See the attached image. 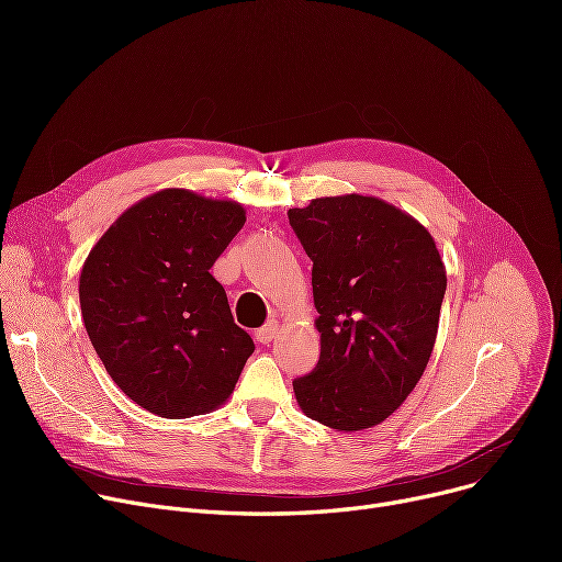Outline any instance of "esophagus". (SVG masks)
Returning a JSON list of instances; mask_svg holds the SVG:
<instances>
[{
	"label": "esophagus",
	"instance_id": "obj_1",
	"mask_svg": "<svg viewBox=\"0 0 562 562\" xmlns=\"http://www.w3.org/2000/svg\"><path fill=\"white\" fill-rule=\"evenodd\" d=\"M278 333H280V321L278 318L266 321L263 326L257 330V341L259 344H271L278 337Z\"/></svg>",
	"mask_w": 562,
	"mask_h": 562
}]
</instances>
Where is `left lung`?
Instances as JSON below:
<instances>
[{"label": "left lung", "instance_id": "8db88e82", "mask_svg": "<svg viewBox=\"0 0 562 562\" xmlns=\"http://www.w3.org/2000/svg\"><path fill=\"white\" fill-rule=\"evenodd\" d=\"M312 266L321 356L293 380L305 415L352 432L385 422L417 387L437 339L447 269L430 232L360 193L289 210Z\"/></svg>", "mask_w": 562, "mask_h": 562}]
</instances>
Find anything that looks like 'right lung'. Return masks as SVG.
<instances>
[{"mask_svg": "<svg viewBox=\"0 0 562 562\" xmlns=\"http://www.w3.org/2000/svg\"><path fill=\"white\" fill-rule=\"evenodd\" d=\"M244 223L241 202L161 189L117 216L81 266L88 339L115 385L153 415L221 407L252 356L210 273Z\"/></svg>", "mask_w": 562, "mask_h": 562, "instance_id": "add662e5", "label": "right lung"}]
</instances>
